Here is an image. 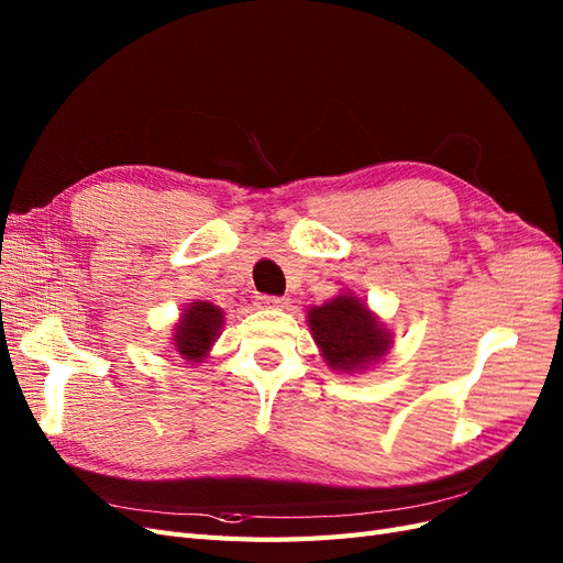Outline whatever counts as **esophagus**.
<instances>
[{
  "label": "esophagus",
  "instance_id": "34e87169",
  "mask_svg": "<svg viewBox=\"0 0 563 563\" xmlns=\"http://www.w3.org/2000/svg\"><path fill=\"white\" fill-rule=\"evenodd\" d=\"M261 308H286L288 300L286 298H277V296H261Z\"/></svg>",
  "mask_w": 563,
  "mask_h": 563
}]
</instances>
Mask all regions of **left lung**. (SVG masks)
Here are the masks:
<instances>
[{"instance_id":"8db88e82","label":"left lung","mask_w":563,"mask_h":563,"mask_svg":"<svg viewBox=\"0 0 563 563\" xmlns=\"http://www.w3.org/2000/svg\"><path fill=\"white\" fill-rule=\"evenodd\" d=\"M308 323L321 356L340 373L366 368L383 360L391 345V333L352 294H340L329 302L310 308Z\"/></svg>"}]
</instances>
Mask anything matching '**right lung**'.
<instances>
[{"label": "right lung", "mask_w": 563, "mask_h": 563, "mask_svg": "<svg viewBox=\"0 0 563 563\" xmlns=\"http://www.w3.org/2000/svg\"><path fill=\"white\" fill-rule=\"evenodd\" d=\"M223 329V310L207 300L190 302L180 314L174 333V347L187 362H201Z\"/></svg>", "instance_id": "right-lung-1"}]
</instances>
